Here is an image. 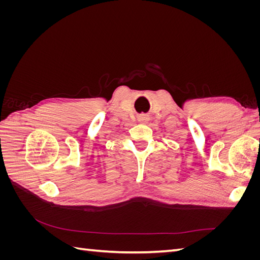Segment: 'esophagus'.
I'll list each match as a JSON object with an SVG mask.
<instances>
[{
	"instance_id": "34e87169",
	"label": "esophagus",
	"mask_w": 260,
	"mask_h": 260,
	"mask_svg": "<svg viewBox=\"0 0 260 260\" xmlns=\"http://www.w3.org/2000/svg\"><path fill=\"white\" fill-rule=\"evenodd\" d=\"M138 120H139V122L146 123V122L149 120V117H148V115L142 114V115H140V116L138 117Z\"/></svg>"
}]
</instances>
